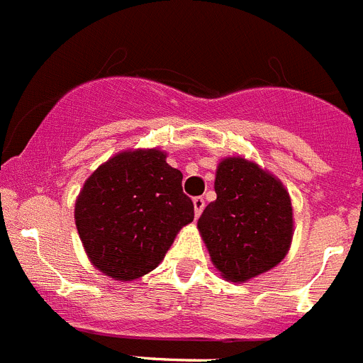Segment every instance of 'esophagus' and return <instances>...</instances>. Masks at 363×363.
<instances>
[{
  "instance_id": "esophagus-1",
  "label": "esophagus",
  "mask_w": 363,
  "mask_h": 363,
  "mask_svg": "<svg viewBox=\"0 0 363 363\" xmlns=\"http://www.w3.org/2000/svg\"><path fill=\"white\" fill-rule=\"evenodd\" d=\"M192 205H194V216H196V218H199V216H201V212H203V208H205V199L201 198V196H198V198L192 199Z\"/></svg>"
}]
</instances>
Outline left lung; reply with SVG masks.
<instances>
[{"instance_id": "obj_1", "label": "left lung", "mask_w": 363, "mask_h": 363, "mask_svg": "<svg viewBox=\"0 0 363 363\" xmlns=\"http://www.w3.org/2000/svg\"><path fill=\"white\" fill-rule=\"evenodd\" d=\"M216 201L205 207L198 230L225 281L247 282L286 257L294 239V208L281 179L242 156L216 169Z\"/></svg>"}]
</instances>
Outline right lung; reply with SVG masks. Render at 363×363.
Instances as JSON below:
<instances>
[{
    "mask_svg": "<svg viewBox=\"0 0 363 363\" xmlns=\"http://www.w3.org/2000/svg\"><path fill=\"white\" fill-rule=\"evenodd\" d=\"M182 179L158 147L124 149L99 165L75 199V225L89 262L121 282L155 270L194 219Z\"/></svg>",
    "mask_w": 363,
    "mask_h": 363,
    "instance_id": "add662e5",
    "label": "right lung"
}]
</instances>
